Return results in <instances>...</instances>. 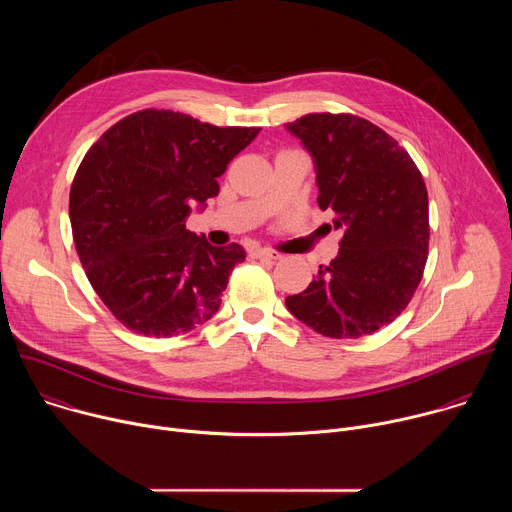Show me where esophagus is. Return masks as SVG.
Returning <instances> with one entry per match:
<instances>
[{"instance_id": "esophagus-1", "label": "esophagus", "mask_w": 512, "mask_h": 512, "mask_svg": "<svg viewBox=\"0 0 512 512\" xmlns=\"http://www.w3.org/2000/svg\"><path fill=\"white\" fill-rule=\"evenodd\" d=\"M251 257H257V259H281V255L273 249H253L251 251Z\"/></svg>"}]
</instances>
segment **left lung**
Segmentation results:
<instances>
[{
    "label": "left lung",
    "mask_w": 512,
    "mask_h": 512,
    "mask_svg": "<svg viewBox=\"0 0 512 512\" xmlns=\"http://www.w3.org/2000/svg\"><path fill=\"white\" fill-rule=\"evenodd\" d=\"M285 127L310 152L318 206L344 233L336 259L285 306L318 334L369 336L407 308L423 275L429 204L421 172L389 133L350 113H310Z\"/></svg>",
    "instance_id": "8db88e82"
}]
</instances>
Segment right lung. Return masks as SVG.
Returning <instances> with one entry per match:
<instances>
[{"label":"right lung","instance_id":"obj_1","mask_svg":"<svg viewBox=\"0 0 512 512\" xmlns=\"http://www.w3.org/2000/svg\"><path fill=\"white\" fill-rule=\"evenodd\" d=\"M259 127H216L166 109L131 113L83 158L70 188L72 239L97 296L129 330L170 338L221 308L245 249L186 229L194 206Z\"/></svg>","mask_w":512,"mask_h":512}]
</instances>
